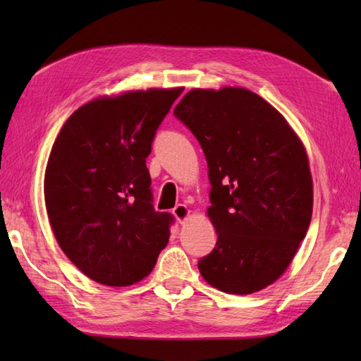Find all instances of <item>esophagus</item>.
<instances>
[{
  "label": "esophagus",
  "instance_id": "34e87169",
  "mask_svg": "<svg viewBox=\"0 0 361 361\" xmlns=\"http://www.w3.org/2000/svg\"><path fill=\"white\" fill-rule=\"evenodd\" d=\"M172 213H173L175 218L178 219L180 223H185L186 219H188V216H189V213H191V212H189V209H188V207H186L185 204H178V205H176L175 209L172 210Z\"/></svg>",
  "mask_w": 361,
  "mask_h": 361
}]
</instances>
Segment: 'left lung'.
I'll list each match as a JSON object with an SVG mask.
<instances>
[{
  "label": "left lung",
  "instance_id": "8db88e82",
  "mask_svg": "<svg viewBox=\"0 0 361 361\" xmlns=\"http://www.w3.org/2000/svg\"><path fill=\"white\" fill-rule=\"evenodd\" d=\"M209 166V218L218 240L199 261L207 283L250 295L290 266L312 218L304 145L276 108L242 87L192 89L173 109Z\"/></svg>",
  "mask_w": 361,
  "mask_h": 361
}]
</instances>
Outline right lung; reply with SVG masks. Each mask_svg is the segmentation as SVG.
Listing matches in <instances>:
<instances>
[{
    "instance_id": "right-lung-1",
    "label": "right lung",
    "mask_w": 361,
    "mask_h": 361,
    "mask_svg": "<svg viewBox=\"0 0 361 361\" xmlns=\"http://www.w3.org/2000/svg\"><path fill=\"white\" fill-rule=\"evenodd\" d=\"M181 92L100 97L66 119L52 146L44 175L51 228L73 264L102 285L140 282L167 245L173 216L152 207L146 157Z\"/></svg>"
}]
</instances>
